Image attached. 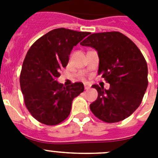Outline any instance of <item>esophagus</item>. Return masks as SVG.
Instances as JSON below:
<instances>
[{
  "instance_id": "obj_1",
  "label": "esophagus",
  "mask_w": 158,
  "mask_h": 158,
  "mask_svg": "<svg viewBox=\"0 0 158 158\" xmlns=\"http://www.w3.org/2000/svg\"><path fill=\"white\" fill-rule=\"evenodd\" d=\"M90 87H91V85H90V84H88V83H84V88H85V90L90 89Z\"/></svg>"
}]
</instances>
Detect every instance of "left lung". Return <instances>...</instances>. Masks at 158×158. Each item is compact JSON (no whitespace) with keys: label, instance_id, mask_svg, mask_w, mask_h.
I'll use <instances>...</instances> for the list:
<instances>
[{"label":"left lung","instance_id":"1","mask_svg":"<svg viewBox=\"0 0 158 158\" xmlns=\"http://www.w3.org/2000/svg\"><path fill=\"white\" fill-rule=\"evenodd\" d=\"M97 50L98 75L110 84L108 90L92 85L98 97L90 104L92 113L107 123L121 121L140 106L148 86V67L142 53L120 32L91 34L80 43Z\"/></svg>","mask_w":158,"mask_h":158}]
</instances>
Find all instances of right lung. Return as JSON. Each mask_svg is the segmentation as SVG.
<instances>
[{
	"mask_svg": "<svg viewBox=\"0 0 158 158\" xmlns=\"http://www.w3.org/2000/svg\"><path fill=\"white\" fill-rule=\"evenodd\" d=\"M89 34L65 28L54 29L38 38L28 50L20 75L26 108L46 125H56L68 117L73 99L84 91L80 82L63 87L56 79L67 67L73 47Z\"/></svg>",
	"mask_w": 158,
	"mask_h": 158,
	"instance_id": "add662e5",
	"label": "right lung"
}]
</instances>
